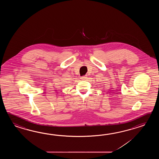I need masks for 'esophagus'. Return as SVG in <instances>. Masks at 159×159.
Returning a JSON list of instances; mask_svg holds the SVG:
<instances>
[{"label":"esophagus","instance_id":"1","mask_svg":"<svg viewBox=\"0 0 159 159\" xmlns=\"http://www.w3.org/2000/svg\"><path fill=\"white\" fill-rule=\"evenodd\" d=\"M87 78H88L87 75H84V76L81 77V79L82 80H87Z\"/></svg>","mask_w":159,"mask_h":159}]
</instances>
